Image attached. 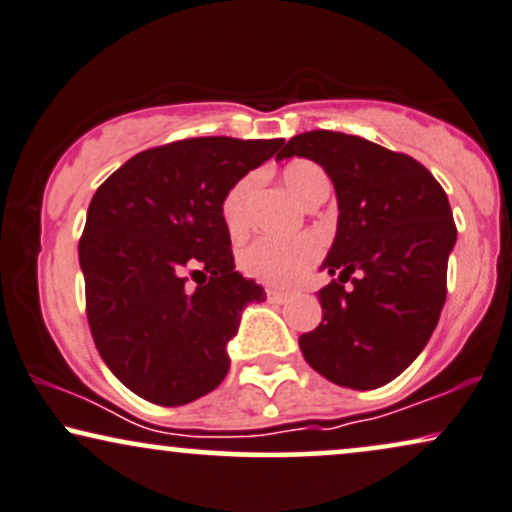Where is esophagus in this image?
I'll list each match as a JSON object with an SVG mask.
<instances>
[{"label": "esophagus", "mask_w": 512, "mask_h": 512, "mask_svg": "<svg viewBox=\"0 0 512 512\" xmlns=\"http://www.w3.org/2000/svg\"><path fill=\"white\" fill-rule=\"evenodd\" d=\"M267 297H269V302H276V304H283V302H288V293H283V290H267Z\"/></svg>", "instance_id": "1"}]
</instances>
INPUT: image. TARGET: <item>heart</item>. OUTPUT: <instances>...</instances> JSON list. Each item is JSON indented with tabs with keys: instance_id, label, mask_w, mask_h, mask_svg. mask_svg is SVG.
I'll use <instances>...</instances> for the list:
<instances>
[{
	"instance_id": "obj_1",
	"label": "heart",
	"mask_w": 512,
	"mask_h": 512,
	"mask_svg": "<svg viewBox=\"0 0 512 512\" xmlns=\"http://www.w3.org/2000/svg\"><path fill=\"white\" fill-rule=\"evenodd\" d=\"M283 184L302 205H309L323 193L331 191V181L319 165L309 160H293L283 167ZM260 177L245 174L238 179L222 200V219L226 231L234 238H241L250 226V208L255 198ZM321 260V243L314 236L297 238H271L262 236L245 245L238 252V267L255 281L267 286H293Z\"/></svg>"
}]
</instances>
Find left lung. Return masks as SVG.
I'll list each match as a JSON object with an SVG mask.
<instances>
[{
    "label": "left lung",
    "mask_w": 512,
    "mask_h": 512,
    "mask_svg": "<svg viewBox=\"0 0 512 512\" xmlns=\"http://www.w3.org/2000/svg\"><path fill=\"white\" fill-rule=\"evenodd\" d=\"M293 155L326 170L340 210L321 267L338 278L319 290L323 319L300 349L335 385L383 387L423 352L442 314L456 245L449 198L411 155L352 134H297L281 151Z\"/></svg>",
    "instance_id": "left-lung-1"
}]
</instances>
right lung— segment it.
<instances>
[{"label":"right lung","instance_id":"1","mask_svg":"<svg viewBox=\"0 0 512 512\" xmlns=\"http://www.w3.org/2000/svg\"><path fill=\"white\" fill-rule=\"evenodd\" d=\"M281 146L172 141L129 158L96 189L80 238L87 321L101 359L141 399L189 404L229 371L241 312L267 293L234 271L222 200Z\"/></svg>","mask_w":512,"mask_h":512}]
</instances>
